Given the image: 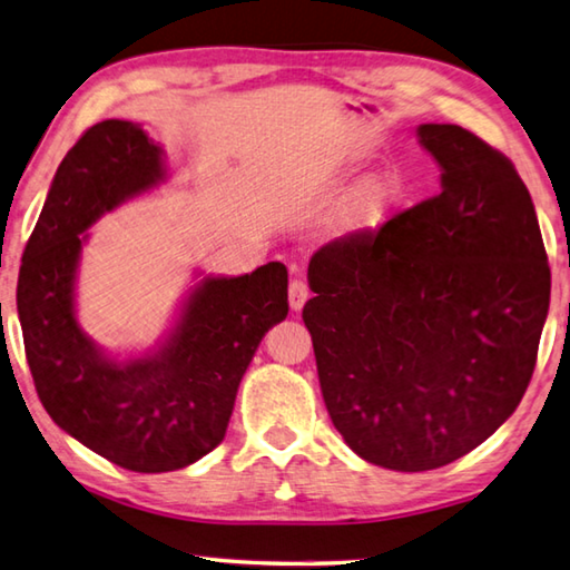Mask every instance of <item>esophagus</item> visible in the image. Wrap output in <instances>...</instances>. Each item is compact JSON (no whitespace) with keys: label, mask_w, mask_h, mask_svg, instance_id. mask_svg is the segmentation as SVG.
<instances>
[{"label":"esophagus","mask_w":570,"mask_h":570,"mask_svg":"<svg viewBox=\"0 0 570 570\" xmlns=\"http://www.w3.org/2000/svg\"><path fill=\"white\" fill-rule=\"evenodd\" d=\"M306 298H308V284L304 278H294V282L288 284V304H292V312H302Z\"/></svg>","instance_id":"obj_1"}]
</instances>
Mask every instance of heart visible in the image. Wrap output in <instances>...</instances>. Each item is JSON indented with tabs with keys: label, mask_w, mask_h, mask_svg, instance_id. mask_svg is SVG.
Instances as JSON below:
<instances>
[{
	"label": "heart",
	"mask_w": 570,
	"mask_h": 570,
	"mask_svg": "<svg viewBox=\"0 0 570 570\" xmlns=\"http://www.w3.org/2000/svg\"><path fill=\"white\" fill-rule=\"evenodd\" d=\"M409 194V181L399 169H384L371 174L341 204L336 214V232L341 236H364L379 234L399 212Z\"/></svg>",
	"instance_id": "1"
}]
</instances>
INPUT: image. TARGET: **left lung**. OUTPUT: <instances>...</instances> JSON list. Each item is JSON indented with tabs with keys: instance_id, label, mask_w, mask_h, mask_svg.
<instances>
[{
	"instance_id": "obj_1",
	"label": "left lung",
	"mask_w": 570,
	"mask_h": 570,
	"mask_svg": "<svg viewBox=\"0 0 570 570\" xmlns=\"http://www.w3.org/2000/svg\"><path fill=\"white\" fill-rule=\"evenodd\" d=\"M441 191L374 236L312 256L318 384L361 459L431 471L491 436L535 368L551 268L511 159L459 124H421Z\"/></svg>"
}]
</instances>
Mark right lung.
Returning a JSON list of instances; mask_svg holds the SVG:
<instances>
[{
	"mask_svg": "<svg viewBox=\"0 0 570 570\" xmlns=\"http://www.w3.org/2000/svg\"><path fill=\"white\" fill-rule=\"evenodd\" d=\"M161 179V149L139 124L89 127L59 164L17 284L41 406L69 436L137 473L177 471L219 446L256 346L288 314V272L268 262L244 276L204 278L154 356L121 364L101 354L75 316L85 232Z\"/></svg>",
	"mask_w": 570,
	"mask_h": 570,
	"instance_id": "obj_1",
	"label": "right lung"
}]
</instances>
